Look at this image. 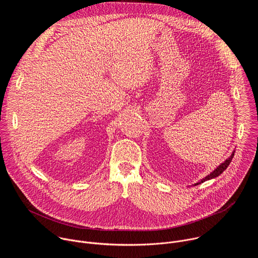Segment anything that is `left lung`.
<instances>
[{
    "mask_svg": "<svg viewBox=\"0 0 258 258\" xmlns=\"http://www.w3.org/2000/svg\"><path fill=\"white\" fill-rule=\"evenodd\" d=\"M234 154H235V151H233V153L231 154V156H230L229 158H227L222 164H219L212 172H210L208 175H206L204 178H202V179L199 180L198 182L194 183V186H198L199 183H202V182H204V181H206V180H208V179L214 178V177L218 176L219 174H222V173L224 172V170H226L227 167L230 165V163H231V161H232V159H233V157H234Z\"/></svg>",
    "mask_w": 258,
    "mask_h": 258,
    "instance_id": "8db88e82",
    "label": "left lung"
}]
</instances>
